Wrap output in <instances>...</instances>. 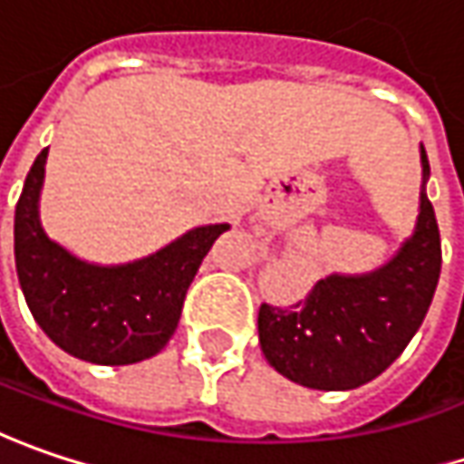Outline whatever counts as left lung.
Masks as SVG:
<instances>
[{"instance_id":"1","label":"left lung","mask_w":464,"mask_h":464,"mask_svg":"<svg viewBox=\"0 0 464 464\" xmlns=\"http://www.w3.org/2000/svg\"><path fill=\"white\" fill-rule=\"evenodd\" d=\"M423 181L429 158L420 148ZM441 238L426 189L413 238L361 277L330 275L293 306H259V345L275 372L312 390H355L390 369L431 306Z\"/></svg>"}]
</instances>
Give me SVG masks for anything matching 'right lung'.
<instances>
[{
  "instance_id": "obj_1",
  "label": "right lung",
  "mask_w": 464,
  "mask_h": 464,
  "mask_svg": "<svg viewBox=\"0 0 464 464\" xmlns=\"http://www.w3.org/2000/svg\"><path fill=\"white\" fill-rule=\"evenodd\" d=\"M49 148L38 152L14 208V265L33 319L74 358L127 366L166 348L194 275L226 223L184 233L131 265L98 267L53 244L38 220Z\"/></svg>"
}]
</instances>
